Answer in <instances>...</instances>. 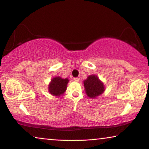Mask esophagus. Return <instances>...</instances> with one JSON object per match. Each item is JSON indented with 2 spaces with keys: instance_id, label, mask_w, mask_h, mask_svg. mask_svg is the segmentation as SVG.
Segmentation results:
<instances>
[{
  "instance_id": "esophagus-1",
  "label": "esophagus",
  "mask_w": 149,
  "mask_h": 149,
  "mask_svg": "<svg viewBox=\"0 0 149 149\" xmlns=\"http://www.w3.org/2000/svg\"><path fill=\"white\" fill-rule=\"evenodd\" d=\"M74 80L75 81H76V82H79L80 79H79V77H74Z\"/></svg>"
}]
</instances>
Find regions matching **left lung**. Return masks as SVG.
<instances>
[{
	"label": "left lung",
	"mask_w": 149,
	"mask_h": 149,
	"mask_svg": "<svg viewBox=\"0 0 149 149\" xmlns=\"http://www.w3.org/2000/svg\"><path fill=\"white\" fill-rule=\"evenodd\" d=\"M85 91L91 99H97L105 91V86L97 75L92 74L84 81Z\"/></svg>",
	"instance_id": "left-lung-1"
}]
</instances>
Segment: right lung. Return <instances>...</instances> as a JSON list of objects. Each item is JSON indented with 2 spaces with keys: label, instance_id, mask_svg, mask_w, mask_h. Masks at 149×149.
<instances>
[{
  "label": "right lung",
  "instance_id": "right-lung-1",
  "mask_svg": "<svg viewBox=\"0 0 149 149\" xmlns=\"http://www.w3.org/2000/svg\"><path fill=\"white\" fill-rule=\"evenodd\" d=\"M69 82L68 78L63 79L60 76H55L50 80L48 85V90L50 95L56 97H60L64 94Z\"/></svg>",
  "mask_w": 149,
  "mask_h": 149
}]
</instances>
